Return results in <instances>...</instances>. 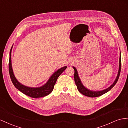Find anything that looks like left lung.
I'll list each match as a JSON object with an SVG mask.
<instances>
[{
	"instance_id": "8db88e82",
	"label": "left lung",
	"mask_w": 128,
	"mask_h": 128,
	"mask_svg": "<svg viewBox=\"0 0 128 128\" xmlns=\"http://www.w3.org/2000/svg\"><path fill=\"white\" fill-rule=\"evenodd\" d=\"M72 68H74V81L75 82V84L77 86V88L79 92H81L82 94L84 95H85L86 96H88V97L90 98H96V97H98V96H100L102 95L103 94H105L106 92H109L110 89H111L112 87H114V86L117 83V81L118 80V78L120 75V69H121V57H120V65H119V70L118 74H117V78H116L115 81L114 82V84L108 88L107 89L103 90L102 91H98V92H94V91H91L89 90L88 89L85 88L83 84H82V83L80 80V78H78V72L76 69L74 67H72Z\"/></svg>"
}]
</instances>
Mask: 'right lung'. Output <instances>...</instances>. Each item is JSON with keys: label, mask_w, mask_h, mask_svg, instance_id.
I'll return each instance as SVG.
<instances>
[{"label": "right lung", "mask_w": 128, "mask_h": 128, "mask_svg": "<svg viewBox=\"0 0 128 128\" xmlns=\"http://www.w3.org/2000/svg\"><path fill=\"white\" fill-rule=\"evenodd\" d=\"M12 47L10 50V59H9V63H8V70H9V73L11 78V81L13 83V85L14 87L18 89L19 90L22 92L23 94H25L27 96H30L32 98H42L48 95H49L50 93L52 92L54 89V86L56 84L57 79L58 77L61 74L67 67L65 66L62 68H61L59 70H58L56 72L51 76V77L49 79V80L46 84L42 87L39 88H30L26 87V86H24L16 80L14 75L12 64H11V50Z\"/></svg>", "instance_id": "add662e5"}]
</instances>
